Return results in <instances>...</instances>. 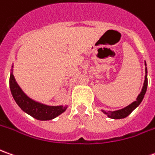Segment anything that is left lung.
<instances>
[{
    "mask_svg": "<svg viewBox=\"0 0 155 155\" xmlns=\"http://www.w3.org/2000/svg\"><path fill=\"white\" fill-rule=\"evenodd\" d=\"M145 66H147L146 62H145ZM145 81L143 83V87L141 89V92L140 94L137 96L136 101H134L133 103H131L130 104H129L128 106H126L124 108L121 110H114V111H105L104 110H102V111L104 112V114H106L108 116V117L110 118H113V119H121V118H124L126 117H128L129 115L130 114L131 112L136 109V107L141 104V102L142 101V99L144 98V95L146 94L147 87V67L145 68Z\"/></svg>",
    "mask_w": 155,
    "mask_h": 155,
    "instance_id": "obj_1",
    "label": "left lung"
}]
</instances>
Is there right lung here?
I'll list each match as a JSON object with an SVG mask.
<instances>
[{
  "label": "right lung",
  "mask_w": 155,
  "mask_h": 155,
  "mask_svg": "<svg viewBox=\"0 0 155 155\" xmlns=\"http://www.w3.org/2000/svg\"><path fill=\"white\" fill-rule=\"evenodd\" d=\"M9 86L12 95L19 108L38 120H51L64 112L68 108L67 105H47L29 98L16 82L13 74V68L10 74Z\"/></svg>",
  "instance_id": "add662e5"
}]
</instances>
